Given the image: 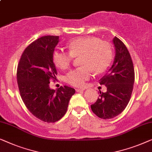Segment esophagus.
I'll use <instances>...</instances> for the list:
<instances>
[{
    "label": "esophagus",
    "instance_id": "34e87169",
    "mask_svg": "<svg viewBox=\"0 0 152 152\" xmlns=\"http://www.w3.org/2000/svg\"><path fill=\"white\" fill-rule=\"evenodd\" d=\"M85 89H76V91L77 92H80V91H84Z\"/></svg>",
    "mask_w": 152,
    "mask_h": 152
}]
</instances>
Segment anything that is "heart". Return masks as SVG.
<instances>
[{"mask_svg": "<svg viewBox=\"0 0 152 152\" xmlns=\"http://www.w3.org/2000/svg\"><path fill=\"white\" fill-rule=\"evenodd\" d=\"M69 52L56 50L52 61L57 67L65 69L69 67L74 57L80 56V67L76 68L65 76V80L75 87H83L91 76L92 71L101 74L109 67L112 61V47L108 42L95 36H85L68 42Z\"/></svg>", "mask_w": 152, "mask_h": 152, "instance_id": "b5f03b06", "label": "heart"}]
</instances>
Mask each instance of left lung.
<instances>
[{"label":"left lung","instance_id":"left-lung-1","mask_svg":"<svg viewBox=\"0 0 152 152\" xmlns=\"http://www.w3.org/2000/svg\"><path fill=\"white\" fill-rule=\"evenodd\" d=\"M116 54L114 63L100 84L107 87L106 92L100 91L99 98L91 105L92 112L102 119L114 118L123 112L131 98L133 91L134 69L129 51L117 37L113 39Z\"/></svg>","mask_w":152,"mask_h":152}]
</instances>
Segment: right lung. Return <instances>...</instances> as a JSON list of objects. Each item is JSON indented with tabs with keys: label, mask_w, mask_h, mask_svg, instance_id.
<instances>
[{
	"label": "right lung",
	"mask_w": 152,
	"mask_h": 152,
	"mask_svg": "<svg viewBox=\"0 0 152 152\" xmlns=\"http://www.w3.org/2000/svg\"><path fill=\"white\" fill-rule=\"evenodd\" d=\"M59 36H45L25 49L17 68V82L20 96L28 110L47 123L59 121L67 112L75 89L68 86L50 89V80L57 71L52 61Z\"/></svg>",
	"instance_id": "add662e5"
}]
</instances>
